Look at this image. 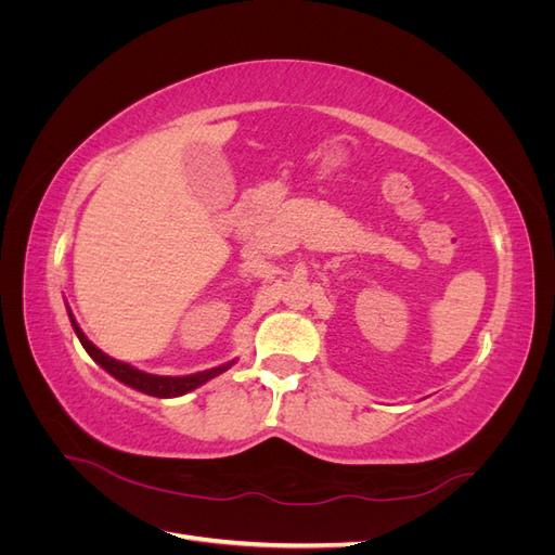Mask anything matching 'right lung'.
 Returning <instances> with one entry per match:
<instances>
[{
	"instance_id": "right-lung-1",
	"label": "right lung",
	"mask_w": 555,
	"mask_h": 555,
	"mask_svg": "<svg viewBox=\"0 0 555 555\" xmlns=\"http://www.w3.org/2000/svg\"><path fill=\"white\" fill-rule=\"evenodd\" d=\"M69 319H72V326L78 335L80 345L86 347L88 354L104 367L106 373H111L115 379H120L122 384L131 386V389H137L141 393H147V396H155V398H176V396H182V393H190L194 391L196 386L206 384L208 379L222 375L224 371H229L231 363H224V365H217V367H210V371H204V373H194V375H182V377H162V375H150V373H143L139 371V367H133L129 363H122V361H115L111 359L108 354H104L102 349L94 347L88 338L86 333L80 331V326L76 324V319L69 310Z\"/></svg>"
}]
</instances>
